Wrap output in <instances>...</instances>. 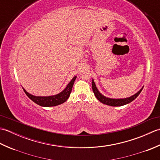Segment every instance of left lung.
Wrapping results in <instances>:
<instances>
[{
    "label": "left lung",
    "mask_w": 160,
    "mask_h": 160,
    "mask_svg": "<svg viewBox=\"0 0 160 160\" xmlns=\"http://www.w3.org/2000/svg\"><path fill=\"white\" fill-rule=\"evenodd\" d=\"M92 89H93L94 95L96 96V98L100 102H101L102 103L107 104V105H109V106H112V107H120V106H123V105L130 103L131 102L134 100L135 98H136L139 96V95H140V93H141V91L143 88L139 91L137 93L133 95L132 96H131L130 98H124V99H111V98L104 97L99 92V91H98V89L96 88V84H95L93 80H92Z\"/></svg>",
    "instance_id": "8db88e82"
}]
</instances>
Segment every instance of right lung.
Returning <instances> with one entry per match:
<instances>
[{"label":"right lung","instance_id":"obj_1","mask_svg":"<svg viewBox=\"0 0 160 160\" xmlns=\"http://www.w3.org/2000/svg\"><path fill=\"white\" fill-rule=\"evenodd\" d=\"M76 79V76H75L71 82L68 84V85L65 88V89H64L62 92L60 93L59 94H57L56 96H48V97H39V96H34L33 95L29 94V93L23 89L25 93H26L27 96H28L29 99H31L33 102L37 104L40 105L41 107H54L57 106L64 103V102H66L67 100L69 98L71 90H72V87L73 85L74 81Z\"/></svg>","mask_w":160,"mask_h":160}]
</instances>
